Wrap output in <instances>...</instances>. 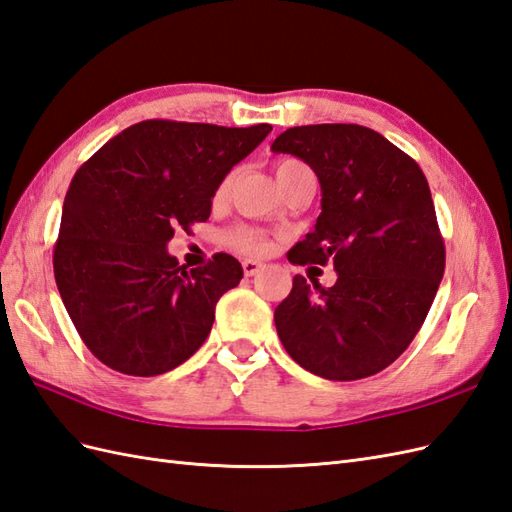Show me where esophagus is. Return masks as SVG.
I'll return each instance as SVG.
<instances>
[{
  "label": "esophagus",
  "mask_w": 512,
  "mask_h": 512,
  "mask_svg": "<svg viewBox=\"0 0 512 512\" xmlns=\"http://www.w3.org/2000/svg\"><path fill=\"white\" fill-rule=\"evenodd\" d=\"M242 268H244V274L246 277H255V274L264 268V264H259V261H255V259H246V261H242Z\"/></svg>",
  "instance_id": "34e87169"
}]
</instances>
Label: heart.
Segmentation results:
<instances>
[{
    "label": "heart",
    "mask_w": 512,
    "mask_h": 512,
    "mask_svg": "<svg viewBox=\"0 0 512 512\" xmlns=\"http://www.w3.org/2000/svg\"><path fill=\"white\" fill-rule=\"evenodd\" d=\"M300 164H303V162H298V160H281L277 166H274V175H277V179H279V177L287 175L292 168H296V166H300ZM227 188H229V179H225V181L220 183L218 196L225 194ZM227 242H229L231 246H235V248H240V251H246V253H259V251H264V246H266L264 238H261V235H259L257 231L246 229V227L231 229V231L227 233Z\"/></svg>",
    "instance_id": "heart-1"
}]
</instances>
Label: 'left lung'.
I'll return each instance as SVG.
<instances>
[{"label": "left lung", "mask_w": 512, "mask_h": 512, "mask_svg": "<svg viewBox=\"0 0 512 512\" xmlns=\"http://www.w3.org/2000/svg\"><path fill=\"white\" fill-rule=\"evenodd\" d=\"M311 166L322 190L316 229L292 264L331 261L322 287L296 274L274 324L300 368L329 381L385 370L413 342L445 270V246L428 181L413 157L363 125L290 127L272 142Z\"/></svg>", "instance_id": "obj_1"}]
</instances>
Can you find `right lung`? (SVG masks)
Segmentation results:
<instances>
[{
  "label": "right lung",
  "instance_id": "1",
  "mask_svg": "<svg viewBox=\"0 0 512 512\" xmlns=\"http://www.w3.org/2000/svg\"><path fill=\"white\" fill-rule=\"evenodd\" d=\"M270 131L268 123L142 121L77 170L54 274L77 333L108 368L157 376L203 346L216 303L240 283L242 266L216 253L188 270L166 244L177 229L209 218L222 179Z\"/></svg>",
  "mask_w": 512,
  "mask_h": 512
}]
</instances>
